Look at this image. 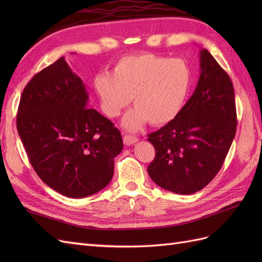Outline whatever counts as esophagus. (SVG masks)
<instances>
[{"label": "esophagus", "mask_w": 262, "mask_h": 262, "mask_svg": "<svg viewBox=\"0 0 262 262\" xmlns=\"http://www.w3.org/2000/svg\"><path fill=\"white\" fill-rule=\"evenodd\" d=\"M122 140H124V143L126 144V145H133V144H135L136 142H138L137 137L130 136V135H125Z\"/></svg>", "instance_id": "1"}]
</instances>
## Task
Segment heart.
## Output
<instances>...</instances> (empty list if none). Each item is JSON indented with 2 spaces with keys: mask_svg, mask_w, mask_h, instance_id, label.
<instances>
[{
  "mask_svg": "<svg viewBox=\"0 0 262 262\" xmlns=\"http://www.w3.org/2000/svg\"><path fill=\"white\" fill-rule=\"evenodd\" d=\"M191 72L182 59H169L152 53L128 55L118 60L113 74L100 73L94 91L103 113L118 117L133 98L135 107L121 121L128 132H136L149 120L159 126L173 120L186 102Z\"/></svg>",
  "mask_w": 262,
  "mask_h": 262,
  "instance_id": "obj_1",
  "label": "heart"
}]
</instances>
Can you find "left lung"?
Listing matches in <instances>:
<instances>
[{"label":"left lung","mask_w":262,"mask_h":262,"mask_svg":"<svg viewBox=\"0 0 262 262\" xmlns=\"http://www.w3.org/2000/svg\"><path fill=\"white\" fill-rule=\"evenodd\" d=\"M199 68L197 86L179 115L147 138L155 148L148 176L179 194L197 192L214 179L236 132L230 76L207 49L199 53Z\"/></svg>","instance_id":"obj_1"}]
</instances>
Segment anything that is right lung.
Wrapping results in <instances>:
<instances>
[{"mask_svg": "<svg viewBox=\"0 0 262 262\" xmlns=\"http://www.w3.org/2000/svg\"><path fill=\"white\" fill-rule=\"evenodd\" d=\"M88 101L84 83L60 57L26 85L16 115L19 136L36 173L70 198L102 190L124 146L120 132L88 108Z\"/></svg>", "mask_w": 262, "mask_h": 262, "instance_id": "1", "label": "right lung"}]
</instances>
